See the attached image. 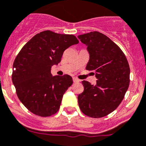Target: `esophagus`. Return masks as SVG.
I'll use <instances>...</instances> for the list:
<instances>
[{
  "label": "esophagus",
  "mask_w": 146,
  "mask_h": 146,
  "mask_svg": "<svg viewBox=\"0 0 146 146\" xmlns=\"http://www.w3.org/2000/svg\"><path fill=\"white\" fill-rule=\"evenodd\" d=\"M73 82H74V83H77V82H80V80H78V79L76 78V77H73Z\"/></svg>",
  "instance_id": "34e87169"
}]
</instances>
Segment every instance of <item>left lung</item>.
<instances>
[{"label": "left lung", "mask_w": 146, "mask_h": 146, "mask_svg": "<svg viewBox=\"0 0 146 146\" xmlns=\"http://www.w3.org/2000/svg\"><path fill=\"white\" fill-rule=\"evenodd\" d=\"M90 55L87 70L94 71L96 85L82 82L84 91L77 97L80 110L93 118L107 116L117 109L129 84V64L119 47L99 32L78 35Z\"/></svg>", "instance_id": "obj_1"}]
</instances>
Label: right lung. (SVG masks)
<instances>
[{
  "instance_id": "right-lung-1",
  "label": "right lung",
  "mask_w": 146,
  "mask_h": 146,
  "mask_svg": "<svg viewBox=\"0 0 146 146\" xmlns=\"http://www.w3.org/2000/svg\"><path fill=\"white\" fill-rule=\"evenodd\" d=\"M79 42L73 35L50 30L35 35L21 48L13 64L12 82L27 109L40 117L58 111L62 98L72 85L71 76H52L51 66L61 61L64 51Z\"/></svg>"
}]
</instances>
